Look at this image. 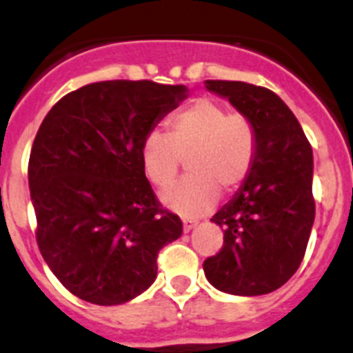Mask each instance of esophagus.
Returning <instances> with one entry per match:
<instances>
[{
    "label": "esophagus",
    "mask_w": 353,
    "mask_h": 353,
    "mask_svg": "<svg viewBox=\"0 0 353 353\" xmlns=\"http://www.w3.org/2000/svg\"><path fill=\"white\" fill-rule=\"evenodd\" d=\"M183 232H191L192 228H196L198 221H194V219H183Z\"/></svg>",
    "instance_id": "1"
}]
</instances>
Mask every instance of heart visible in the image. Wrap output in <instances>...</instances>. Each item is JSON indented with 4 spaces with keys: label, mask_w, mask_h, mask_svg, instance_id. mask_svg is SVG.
I'll use <instances>...</instances> for the list:
<instances>
[{
    "label": "heart",
    "mask_w": 353,
    "mask_h": 353,
    "mask_svg": "<svg viewBox=\"0 0 353 353\" xmlns=\"http://www.w3.org/2000/svg\"><path fill=\"white\" fill-rule=\"evenodd\" d=\"M146 179L165 188L185 159L189 176L161 192V201L183 218L209 212L223 192L248 179L257 155V134L248 117L209 98L196 99L168 121V134L150 132L141 144Z\"/></svg>",
    "instance_id": "b5f03b06"
}]
</instances>
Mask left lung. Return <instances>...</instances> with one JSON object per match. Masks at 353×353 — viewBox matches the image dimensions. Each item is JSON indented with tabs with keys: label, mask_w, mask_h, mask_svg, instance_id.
Masks as SVG:
<instances>
[{
	"label": "left lung",
	"mask_w": 353,
	"mask_h": 353,
	"mask_svg": "<svg viewBox=\"0 0 353 353\" xmlns=\"http://www.w3.org/2000/svg\"><path fill=\"white\" fill-rule=\"evenodd\" d=\"M252 121L257 155L248 179L212 219L223 248L203 263L216 289L259 296L284 285L300 268L314 223L312 148L288 105L266 87L205 80Z\"/></svg>",
	"instance_id": "1"
}]
</instances>
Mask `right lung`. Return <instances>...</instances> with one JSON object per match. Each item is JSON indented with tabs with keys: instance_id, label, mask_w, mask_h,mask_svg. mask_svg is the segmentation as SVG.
<instances>
[{
	"instance_id": "obj_1",
	"label": "right lung",
	"mask_w": 353,
	"mask_h": 353,
	"mask_svg": "<svg viewBox=\"0 0 353 353\" xmlns=\"http://www.w3.org/2000/svg\"><path fill=\"white\" fill-rule=\"evenodd\" d=\"M185 85L108 80L65 94L28 162L42 257L74 296L119 305L157 279V255L182 236L141 165V144L188 98Z\"/></svg>"
}]
</instances>
